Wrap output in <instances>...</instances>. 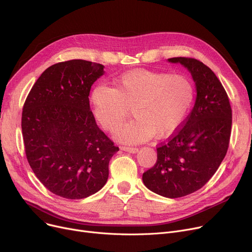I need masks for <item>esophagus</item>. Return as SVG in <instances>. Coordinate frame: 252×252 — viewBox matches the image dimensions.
<instances>
[{
  "instance_id": "34e87169",
  "label": "esophagus",
  "mask_w": 252,
  "mask_h": 252,
  "mask_svg": "<svg viewBox=\"0 0 252 252\" xmlns=\"http://www.w3.org/2000/svg\"><path fill=\"white\" fill-rule=\"evenodd\" d=\"M121 150L124 152H127V153H131V154H135L137 153L138 149L135 147H127V146H122Z\"/></svg>"
}]
</instances>
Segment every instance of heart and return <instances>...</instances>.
Instances as JSON below:
<instances>
[{"instance_id":"1","label":"heart","mask_w":252,"mask_h":252,"mask_svg":"<svg viewBox=\"0 0 252 252\" xmlns=\"http://www.w3.org/2000/svg\"><path fill=\"white\" fill-rule=\"evenodd\" d=\"M194 94V85L186 76L139 69L117 78L114 88L95 87L91 100L97 122L110 131L132 109L135 119L120 126L116 136L124 142H138L174 132L186 120Z\"/></svg>"}]
</instances>
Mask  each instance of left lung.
<instances>
[{
    "instance_id": "1",
    "label": "left lung",
    "mask_w": 252,
    "mask_h": 252,
    "mask_svg": "<svg viewBox=\"0 0 252 252\" xmlns=\"http://www.w3.org/2000/svg\"><path fill=\"white\" fill-rule=\"evenodd\" d=\"M185 65L196 85V99L189 117L158 145L156 164L143 172L152 191L169 198L200 189L223 160L229 146L232 111L228 95L213 71L193 58H170Z\"/></svg>"
}]
</instances>
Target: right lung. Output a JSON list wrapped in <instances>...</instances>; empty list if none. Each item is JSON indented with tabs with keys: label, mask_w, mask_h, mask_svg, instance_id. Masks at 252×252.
<instances>
[{
	"label": "right lung",
	"mask_w": 252,
	"mask_h": 252,
	"mask_svg": "<svg viewBox=\"0 0 252 252\" xmlns=\"http://www.w3.org/2000/svg\"><path fill=\"white\" fill-rule=\"evenodd\" d=\"M103 67L85 60L55 63L34 83L24 103L28 162L43 186L63 198L81 199L98 191L119 151L90 110V91Z\"/></svg>",
	"instance_id": "1"
}]
</instances>
